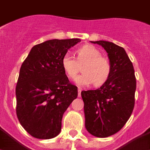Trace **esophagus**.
Wrapping results in <instances>:
<instances>
[{
  "mask_svg": "<svg viewBox=\"0 0 150 150\" xmlns=\"http://www.w3.org/2000/svg\"><path fill=\"white\" fill-rule=\"evenodd\" d=\"M81 88H78V96H79V97H81Z\"/></svg>",
  "mask_w": 150,
  "mask_h": 150,
  "instance_id": "34e87169",
  "label": "esophagus"
}]
</instances>
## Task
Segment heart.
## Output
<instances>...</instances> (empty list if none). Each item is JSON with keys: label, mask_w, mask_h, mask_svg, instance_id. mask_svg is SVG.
<instances>
[{"label": "heart", "mask_w": 150, "mask_h": 150, "mask_svg": "<svg viewBox=\"0 0 150 150\" xmlns=\"http://www.w3.org/2000/svg\"><path fill=\"white\" fill-rule=\"evenodd\" d=\"M77 58L65 53L62 58V66L67 76L73 79L82 66V73L75 79L78 86H88L94 83L100 86L108 80L111 73V64L103 57L100 51L92 45H85L76 51Z\"/></svg>", "instance_id": "b5f03b06"}]
</instances>
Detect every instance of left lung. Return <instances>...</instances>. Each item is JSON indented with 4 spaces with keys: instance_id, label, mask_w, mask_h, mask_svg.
<instances>
[{
    "instance_id": "1",
    "label": "left lung",
    "mask_w": 150,
    "mask_h": 150,
    "mask_svg": "<svg viewBox=\"0 0 150 150\" xmlns=\"http://www.w3.org/2000/svg\"><path fill=\"white\" fill-rule=\"evenodd\" d=\"M106 51L109 79L99 88L82 91L85 125L90 134L105 138L118 132L132 114L136 81L132 63L123 47L106 41H91Z\"/></svg>"
}]
</instances>
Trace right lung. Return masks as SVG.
I'll use <instances>...</instances> for the list:
<instances>
[{"label":"right lung","mask_w":150,"mask_h":150,"mask_svg":"<svg viewBox=\"0 0 150 150\" xmlns=\"http://www.w3.org/2000/svg\"><path fill=\"white\" fill-rule=\"evenodd\" d=\"M79 38L52 39L36 45L21 64L16 86V113L21 125L33 137L58 136L64 112L78 96L62 66L68 50Z\"/></svg>","instance_id":"right-lung-1"}]
</instances>
